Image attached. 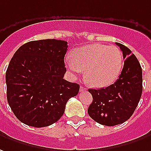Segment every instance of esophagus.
Masks as SVG:
<instances>
[{
	"mask_svg": "<svg viewBox=\"0 0 151 151\" xmlns=\"http://www.w3.org/2000/svg\"><path fill=\"white\" fill-rule=\"evenodd\" d=\"M79 90H80V91H86V87H84V86H80V89H79Z\"/></svg>",
	"mask_w": 151,
	"mask_h": 151,
	"instance_id": "obj_1",
	"label": "esophagus"
}]
</instances>
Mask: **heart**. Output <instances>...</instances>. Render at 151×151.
Returning <instances> with one entry per match:
<instances>
[{
	"label": "heart",
	"instance_id": "b5f03b06",
	"mask_svg": "<svg viewBox=\"0 0 151 151\" xmlns=\"http://www.w3.org/2000/svg\"><path fill=\"white\" fill-rule=\"evenodd\" d=\"M123 55L115 46L91 44L78 48L73 58L68 57L66 65L73 75L82 74L95 87H104L113 83L123 68Z\"/></svg>",
	"mask_w": 151,
	"mask_h": 151
}]
</instances>
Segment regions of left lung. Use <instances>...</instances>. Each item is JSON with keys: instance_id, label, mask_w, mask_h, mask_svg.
<instances>
[{"instance_id": "1", "label": "left lung", "mask_w": 151, "mask_h": 151, "mask_svg": "<svg viewBox=\"0 0 151 151\" xmlns=\"http://www.w3.org/2000/svg\"><path fill=\"white\" fill-rule=\"evenodd\" d=\"M123 51L124 64L115 83L105 88L89 89L92 102L88 114L96 123L114 126L127 121L137 106L142 93V70L130 49L116 42Z\"/></svg>"}]
</instances>
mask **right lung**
<instances>
[{
	"mask_svg": "<svg viewBox=\"0 0 151 151\" xmlns=\"http://www.w3.org/2000/svg\"><path fill=\"white\" fill-rule=\"evenodd\" d=\"M67 48V42L62 40L32 41L11 59L6 74L7 101L24 124H53L64 114L67 101L78 93V84L64 79Z\"/></svg>",
	"mask_w": 151,
	"mask_h": 151,
	"instance_id": "right-lung-1",
	"label": "right lung"
}]
</instances>
